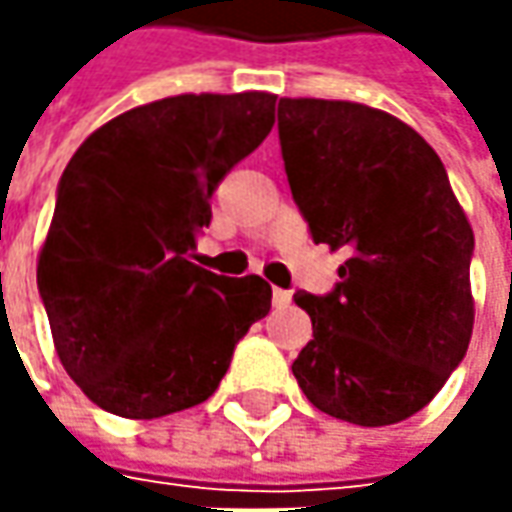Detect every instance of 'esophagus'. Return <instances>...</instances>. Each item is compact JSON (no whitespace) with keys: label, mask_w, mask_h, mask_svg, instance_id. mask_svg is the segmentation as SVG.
<instances>
[{"label":"esophagus","mask_w":512,"mask_h":512,"mask_svg":"<svg viewBox=\"0 0 512 512\" xmlns=\"http://www.w3.org/2000/svg\"><path fill=\"white\" fill-rule=\"evenodd\" d=\"M290 305V293L282 287H273V307H287Z\"/></svg>","instance_id":"34e87169"}]
</instances>
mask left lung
<instances>
[{"label":"left lung","mask_w":512,"mask_h":512,"mask_svg":"<svg viewBox=\"0 0 512 512\" xmlns=\"http://www.w3.org/2000/svg\"><path fill=\"white\" fill-rule=\"evenodd\" d=\"M279 145L313 242L347 253L330 293L293 296L313 322L293 376L327 416L402 422L473 333L476 242L447 170L416 130L356 102L279 99Z\"/></svg>","instance_id":"8db88e82"}]
</instances>
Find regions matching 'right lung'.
Here are the masks:
<instances>
[{
	"label": "right lung",
	"instance_id": "add662e5",
	"mask_svg": "<svg viewBox=\"0 0 512 512\" xmlns=\"http://www.w3.org/2000/svg\"><path fill=\"white\" fill-rule=\"evenodd\" d=\"M273 110L259 90L170 96L110 119L73 153L36 285L59 359L102 410L159 419L202 404L267 316L265 279H227L187 253Z\"/></svg>",
	"mask_w": 512,
	"mask_h": 512
}]
</instances>
